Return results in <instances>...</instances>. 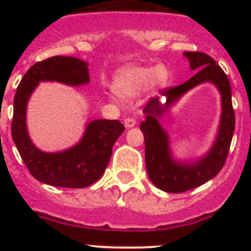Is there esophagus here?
Masks as SVG:
<instances>
[{"label": "esophagus", "mask_w": 251, "mask_h": 251, "mask_svg": "<svg viewBox=\"0 0 251 251\" xmlns=\"http://www.w3.org/2000/svg\"><path fill=\"white\" fill-rule=\"evenodd\" d=\"M125 127H127V128H131V127H133V126H136V120L133 118H127V119H125Z\"/></svg>", "instance_id": "34e87169"}]
</instances>
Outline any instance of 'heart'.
Wrapping results in <instances>:
<instances>
[{
    "mask_svg": "<svg viewBox=\"0 0 251 251\" xmlns=\"http://www.w3.org/2000/svg\"><path fill=\"white\" fill-rule=\"evenodd\" d=\"M169 72L165 65L140 67L126 65L115 72L111 78V88L123 98H133L149 85L159 87L168 82Z\"/></svg>",
    "mask_w": 251,
    "mask_h": 251,
    "instance_id": "obj_1",
    "label": "heart"
}]
</instances>
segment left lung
<instances>
[{
  "mask_svg": "<svg viewBox=\"0 0 251 251\" xmlns=\"http://www.w3.org/2000/svg\"><path fill=\"white\" fill-rule=\"evenodd\" d=\"M191 70L199 69L194 76L177 87L161 91L166 102L151 98L144 107L146 120L140 128L146 144V168L149 179L156 188L168 193H181L197 188L214 178L224 166L234 132V111L232 91L224 70L211 57L201 52H184ZM212 83L222 96V115L218 132L212 147L198 158L181 161L171 149L170 136L161 126L160 120L192 88L201 83Z\"/></svg>",
  "mask_w": 251,
  "mask_h": 251,
  "instance_id": "left-lung-1",
  "label": "left lung"
}]
</instances>
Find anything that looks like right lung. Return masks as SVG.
I'll return each instance as SVG.
<instances>
[{"mask_svg": "<svg viewBox=\"0 0 251 251\" xmlns=\"http://www.w3.org/2000/svg\"><path fill=\"white\" fill-rule=\"evenodd\" d=\"M57 81L68 86L90 82L88 63L75 57H55L32 65L20 81L14 97L12 138L30 174L42 183L65 188H85L104 174L114 143L125 127L118 120L87 121L83 135L74 146L59 151L37 148L29 136L26 110L40 82Z\"/></svg>", "mask_w": 251, "mask_h": 251, "instance_id": "add662e5", "label": "right lung"}]
</instances>
